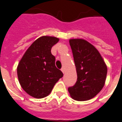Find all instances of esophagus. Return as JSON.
Returning <instances> with one entry per match:
<instances>
[{
  "label": "esophagus",
  "instance_id": "esophagus-1",
  "mask_svg": "<svg viewBox=\"0 0 122 122\" xmlns=\"http://www.w3.org/2000/svg\"><path fill=\"white\" fill-rule=\"evenodd\" d=\"M61 71H62L63 73H64V72H65V71H64V68H62V69H61Z\"/></svg>",
  "mask_w": 122,
  "mask_h": 122
}]
</instances>
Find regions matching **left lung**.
<instances>
[{
  "instance_id": "left-lung-1",
  "label": "left lung",
  "mask_w": 122,
  "mask_h": 122,
  "mask_svg": "<svg viewBox=\"0 0 122 122\" xmlns=\"http://www.w3.org/2000/svg\"><path fill=\"white\" fill-rule=\"evenodd\" d=\"M73 53L77 79L68 87L71 98L85 101L95 97L104 87L107 67L97 49L87 41L72 39L69 41Z\"/></svg>"
}]
</instances>
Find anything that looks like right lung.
<instances>
[{"mask_svg": "<svg viewBox=\"0 0 122 122\" xmlns=\"http://www.w3.org/2000/svg\"><path fill=\"white\" fill-rule=\"evenodd\" d=\"M59 39L43 36L35 40L25 52L18 64L19 82L28 95L36 98H44L51 93L63 73L55 66L52 47Z\"/></svg>", "mask_w": 122, "mask_h": 122, "instance_id": "1", "label": "right lung"}]
</instances>
